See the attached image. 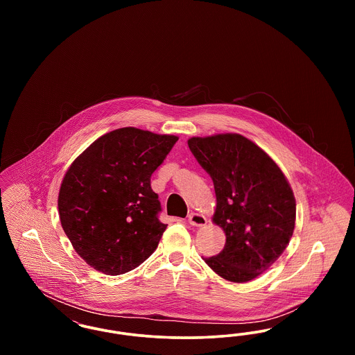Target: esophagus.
Listing matches in <instances>:
<instances>
[{
    "mask_svg": "<svg viewBox=\"0 0 355 355\" xmlns=\"http://www.w3.org/2000/svg\"><path fill=\"white\" fill-rule=\"evenodd\" d=\"M187 220L193 226H205L207 223V218L203 214H200V213L189 214V220Z\"/></svg>",
    "mask_w": 355,
    "mask_h": 355,
    "instance_id": "1",
    "label": "esophagus"
}]
</instances>
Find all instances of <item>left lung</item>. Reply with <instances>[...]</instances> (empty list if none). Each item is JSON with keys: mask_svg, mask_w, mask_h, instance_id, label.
<instances>
[{"mask_svg": "<svg viewBox=\"0 0 355 355\" xmlns=\"http://www.w3.org/2000/svg\"><path fill=\"white\" fill-rule=\"evenodd\" d=\"M187 145L213 180V222L226 234L223 250L203 259L230 282L252 281L279 258L293 236L295 198L286 177L243 135L193 137Z\"/></svg>", "mask_w": 355, "mask_h": 355, "instance_id": "obj_1", "label": "left lung"}]
</instances>
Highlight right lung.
<instances>
[{"instance_id":"obj_1","label":"right lung","mask_w":355,"mask_h":355,"mask_svg":"<svg viewBox=\"0 0 355 355\" xmlns=\"http://www.w3.org/2000/svg\"><path fill=\"white\" fill-rule=\"evenodd\" d=\"M178 137L121 128L96 139L70 165L58 194L74 250L96 270H133L157 249L168 225L150 177Z\"/></svg>"}]
</instances>
